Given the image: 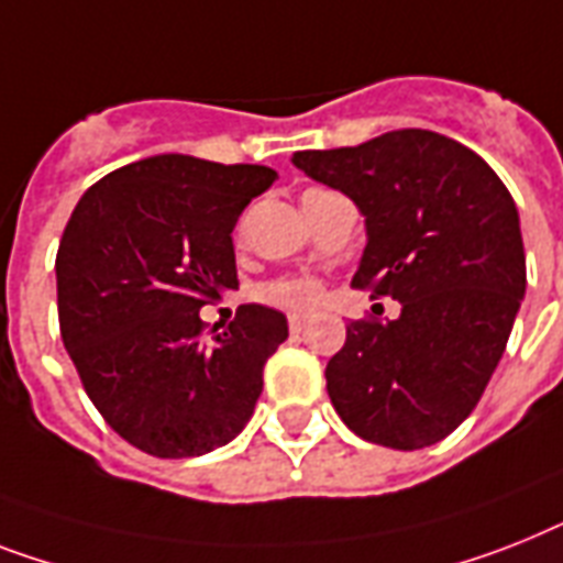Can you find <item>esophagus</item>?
Listing matches in <instances>:
<instances>
[{
  "label": "esophagus",
  "mask_w": 563,
  "mask_h": 563,
  "mask_svg": "<svg viewBox=\"0 0 563 563\" xmlns=\"http://www.w3.org/2000/svg\"><path fill=\"white\" fill-rule=\"evenodd\" d=\"M306 323H309V321H306L303 314H289V332H291V335H300V332L306 329Z\"/></svg>",
  "instance_id": "obj_1"
}]
</instances>
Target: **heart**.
<instances>
[{"label":"heart","mask_w":563,"mask_h":563,"mask_svg":"<svg viewBox=\"0 0 563 563\" xmlns=\"http://www.w3.org/2000/svg\"><path fill=\"white\" fill-rule=\"evenodd\" d=\"M260 300L283 306V309L309 312L323 303V283L314 277H280L260 289Z\"/></svg>","instance_id":"heart-1"}]
</instances>
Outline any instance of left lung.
Listing matches in <instances>:
<instances>
[{"label": "left lung", "instance_id": "left-lung-1", "mask_svg": "<svg viewBox=\"0 0 563 563\" xmlns=\"http://www.w3.org/2000/svg\"><path fill=\"white\" fill-rule=\"evenodd\" d=\"M291 162L367 217L355 289L401 303L396 321L346 323L327 364L332 408L376 445L445 440L477 408L527 291L515 199L474 150L428 130Z\"/></svg>", "mask_w": 563, "mask_h": 563}]
</instances>
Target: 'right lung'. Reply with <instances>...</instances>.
<instances>
[{
    "label": "right lung",
    "instance_id": "1",
    "mask_svg": "<svg viewBox=\"0 0 563 563\" xmlns=\"http://www.w3.org/2000/svg\"><path fill=\"white\" fill-rule=\"evenodd\" d=\"M274 178L263 164L153 155L71 210L54 263L59 335L91 405L147 454L181 460L234 440L289 338L268 306H240L222 332L199 318L240 286L231 231Z\"/></svg>",
    "mask_w": 563,
    "mask_h": 563
}]
</instances>
